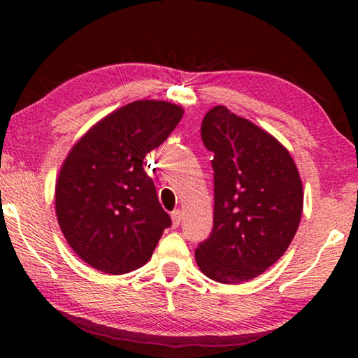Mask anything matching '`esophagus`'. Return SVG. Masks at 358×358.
<instances>
[{
  "instance_id": "34e87169",
  "label": "esophagus",
  "mask_w": 358,
  "mask_h": 358,
  "mask_svg": "<svg viewBox=\"0 0 358 358\" xmlns=\"http://www.w3.org/2000/svg\"><path fill=\"white\" fill-rule=\"evenodd\" d=\"M171 216H172V226L178 227L180 222H181V217H183V213H181L180 210H175V211H172Z\"/></svg>"
}]
</instances>
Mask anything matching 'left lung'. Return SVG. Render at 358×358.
Masks as SVG:
<instances>
[{
  "instance_id": "1",
  "label": "left lung",
  "mask_w": 358,
  "mask_h": 358,
  "mask_svg": "<svg viewBox=\"0 0 358 358\" xmlns=\"http://www.w3.org/2000/svg\"><path fill=\"white\" fill-rule=\"evenodd\" d=\"M201 136L215 155V213L210 237L196 250L197 265L217 282L252 280L286 252L299 229V171L275 137L224 106L207 112Z\"/></svg>"
}]
</instances>
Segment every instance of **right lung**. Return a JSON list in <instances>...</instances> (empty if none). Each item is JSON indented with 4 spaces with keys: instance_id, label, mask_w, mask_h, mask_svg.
I'll return each instance as SVG.
<instances>
[{
    "instance_id": "1",
    "label": "right lung",
    "mask_w": 358,
    "mask_h": 358,
    "mask_svg": "<svg viewBox=\"0 0 358 358\" xmlns=\"http://www.w3.org/2000/svg\"><path fill=\"white\" fill-rule=\"evenodd\" d=\"M181 117L183 108L171 102H131L94 124L66 157L55 189L58 224L96 270L123 275L145 265L172 226L143 159Z\"/></svg>"
}]
</instances>
